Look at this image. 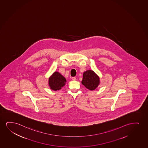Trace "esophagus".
Masks as SVG:
<instances>
[{"label":"esophagus","mask_w":148,"mask_h":148,"mask_svg":"<svg viewBox=\"0 0 148 148\" xmlns=\"http://www.w3.org/2000/svg\"><path fill=\"white\" fill-rule=\"evenodd\" d=\"M72 80L74 81L76 80V78L75 77H72Z\"/></svg>","instance_id":"34e87169"}]
</instances>
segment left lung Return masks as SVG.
<instances>
[{
  "label": "left lung",
  "instance_id": "obj_1",
  "mask_svg": "<svg viewBox=\"0 0 148 148\" xmlns=\"http://www.w3.org/2000/svg\"><path fill=\"white\" fill-rule=\"evenodd\" d=\"M81 83L86 88L93 91L100 84V78L94 71L91 70H87L83 73Z\"/></svg>",
  "mask_w": 148,
  "mask_h": 148
}]
</instances>
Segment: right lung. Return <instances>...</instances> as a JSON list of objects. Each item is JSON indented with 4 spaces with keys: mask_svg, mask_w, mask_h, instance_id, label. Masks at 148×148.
Instances as JSON below:
<instances>
[{
    "mask_svg": "<svg viewBox=\"0 0 148 148\" xmlns=\"http://www.w3.org/2000/svg\"><path fill=\"white\" fill-rule=\"evenodd\" d=\"M66 79L57 71L54 72L49 78L48 84L50 89L54 91L59 90L66 84Z\"/></svg>",
    "mask_w": 148,
    "mask_h": 148,
    "instance_id": "1",
    "label": "right lung"
}]
</instances>
